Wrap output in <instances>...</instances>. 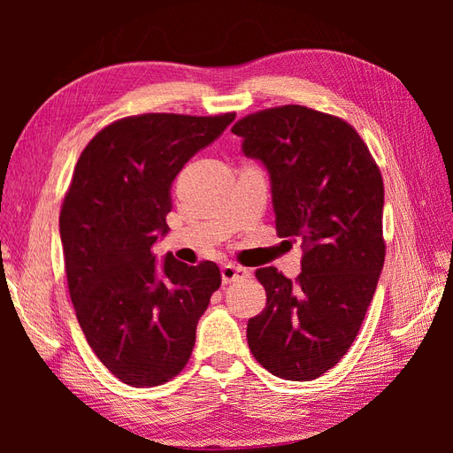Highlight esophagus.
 I'll return each instance as SVG.
<instances>
[{
	"instance_id": "esophagus-1",
	"label": "esophagus",
	"mask_w": 453,
	"mask_h": 453,
	"mask_svg": "<svg viewBox=\"0 0 453 453\" xmlns=\"http://www.w3.org/2000/svg\"><path fill=\"white\" fill-rule=\"evenodd\" d=\"M250 276H251V270L236 266V265H225V266L221 268L223 283H232V281H238V280L250 278Z\"/></svg>"
}]
</instances>
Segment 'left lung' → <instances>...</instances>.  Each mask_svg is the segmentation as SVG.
I'll use <instances>...</instances> for the list:
<instances>
[{"instance_id": "left-lung-1", "label": "left lung", "mask_w": 453, "mask_h": 453, "mask_svg": "<svg viewBox=\"0 0 453 453\" xmlns=\"http://www.w3.org/2000/svg\"><path fill=\"white\" fill-rule=\"evenodd\" d=\"M232 132L270 175L278 236L304 245L296 281L255 272L266 308L248 344L273 376L310 381L344 357L372 303L386 258L381 173L346 120L304 105L265 109Z\"/></svg>"}]
</instances>
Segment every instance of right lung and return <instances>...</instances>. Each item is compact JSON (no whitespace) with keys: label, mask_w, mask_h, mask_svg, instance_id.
<instances>
[{"label":"right lung","mask_w":453,"mask_h":453,"mask_svg":"<svg viewBox=\"0 0 453 453\" xmlns=\"http://www.w3.org/2000/svg\"><path fill=\"white\" fill-rule=\"evenodd\" d=\"M234 113L190 117L147 113L105 127L81 153L60 211V240L77 321L107 370L134 388L180 374L196 325L221 285L211 260L188 266L166 236L172 183Z\"/></svg>","instance_id":"obj_1"}]
</instances>
